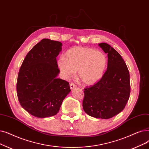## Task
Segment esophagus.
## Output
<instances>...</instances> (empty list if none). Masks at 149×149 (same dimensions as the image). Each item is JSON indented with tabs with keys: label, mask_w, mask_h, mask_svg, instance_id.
Instances as JSON below:
<instances>
[{
	"label": "esophagus",
	"mask_w": 149,
	"mask_h": 149,
	"mask_svg": "<svg viewBox=\"0 0 149 149\" xmlns=\"http://www.w3.org/2000/svg\"><path fill=\"white\" fill-rule=\"evenodd\" d=\"M77 87V85H75V84H74V83H71L70 84V89H73V88H75Z\"/></svg>",
	"instance_id": "esophagus-1"
}]
</instances>
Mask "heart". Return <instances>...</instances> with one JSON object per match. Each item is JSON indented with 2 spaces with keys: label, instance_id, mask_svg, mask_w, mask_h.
<instances>
[{
  "label": "heart",
  "instance_id": "b5f03b06",
  "mask_svg": "<svg viewBox=\"0 0 149 149\" xmlns=\"http://www.w3.org/2000/svg\"><path fill=\"white\" fill-rule=\"evenodd\" d=\"M107 64L106 55L101 52L85 47H75L60 57L58 64L66 77H72L78 71V78L86 85L97 82L104 73Z\"/></svg>",
  "mask_w": 149,
  "mask_h": 149
}]
</instances>
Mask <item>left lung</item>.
Instances as JSON below:
<instances>
[{"instance_id": "obj_1", "label": "left lung", "mask_w": 149, "mask_h": 149, "mask_svg": "<svg viewBox=\"0 0 149 149\" xmlns=\"http://www.w3.org/2000/svg\"><path fill=\"white\" fill-rule=\"evenodd\" d=\"M99 46L108 54L107 69L100 80L84 89L83 108L92 117L109 119L120 113L130 94V74L121 55L107 43Z\"/></svg>"}]
</instances>
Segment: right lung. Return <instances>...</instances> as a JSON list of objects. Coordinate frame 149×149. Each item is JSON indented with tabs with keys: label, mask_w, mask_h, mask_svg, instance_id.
<instances>
[{
	"label": "right lung",
	"mask_w": 149,
	"mask_h": 149,
	"mask_svg": "<svg viewBox=\"0 0 149 149\" xmlns=\"http://www.w3.org/2000/svg\"><path fill=\"white\" fill-rule=\"evenodd\" d=\"M62 43L42 39L27 54L19 69L16 90L21 107L36 118H49L58 113L70 93L69 83L57 79L60 72L56 56Z\"/></svg>",
	"instance_id": "obj_1"
}]
</instances>
